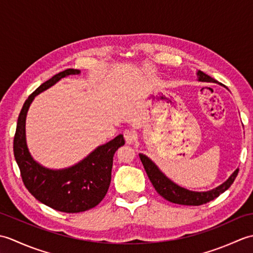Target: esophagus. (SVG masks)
Here are the masks:
<instances>
[{
  "label": "esophagus",
  "mask_w": 253,
  "mask_h": 253,
  "mask_svg": "<svg viewBox=\"0 0 253 253\" xmlns=\"http://www.w3.org/2000/svg\"><path fill=\"white\" fill-rule=\"evenodd\" d=\"M124 138H125L126 143L130 144V143L135 142V140L137 139V135H136V132L133 131V130L127 129V130L124 131Z\"/></svg>",
  "instance_id": "1"
}]
</instances>
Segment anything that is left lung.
Wrapping results in <instances>:
<instances>
[{
  "mask_svg": "<svg viewBox=\"0 0 253 253\" xmlns=\"http://www.w3.org/2000/svg\"><path fill=\"white\" fill-rule=\"evenodd\" d=\"M198 76L200 82L217 83L215 79L210 77L209 75L204 74L201 71L198 72ZM139 157H140L143 168L147 171V175L150 181L152 182L153 187L155 188V190L158 191L159 195L162 196L169 202L182 204V206H201V204L214 200V199L217 198L221 193L226 191L228 188L232 186L239 171L238 169H236L232 174V176H230L224 184L218 186L215 189L206 192H195L187 190L185 188L177 186L173 181H170L168 177L157 168V165H155L149 158H147L146 155L139 154Z\"/></svg>",
  "mask_w": 253,
  "mask_h": 253,
  "instance_id": "left-lung-1",
  "label": "left lung"
}]
</instances>
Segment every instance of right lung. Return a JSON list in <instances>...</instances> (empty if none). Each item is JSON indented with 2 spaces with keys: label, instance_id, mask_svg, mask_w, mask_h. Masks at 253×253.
<instances>
[{
  "label": "right lung",
  "instance_id": "right-lung-1",
  "mask_svg": "<svg viewBox=\"0 0 253 253\" xmlns=\"http://www.w3.org/2000/svg\"><path fill=\"white\" fill-rule=\"evenodd\" d=\"M73 74H79V71L68 68L54 75L28 96L18 116L14 136V155L24 185L38 201L65 213L87 211L103 200L111 184L113 157L116 150L125 144L124 137L118 135L96 148L77 165L61 170L42 168L31 158L25 139L26 115L30 103L38 93Z\"/></svg>",
  "mask_w": 253,
  "mask_h": 253
}]
</instances>
